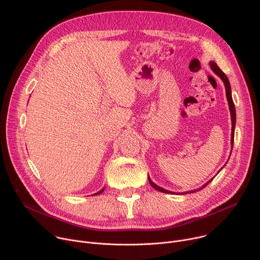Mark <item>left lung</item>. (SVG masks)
Masks as SVG:
<instances>
[{"label": "left lung", "instance_id": "left-lung-1", "mask_svg": "<svg viewBox=\"0 0 260 260\" xmlns=\"http://www.w3.org/2000/svg\"><path fill=\"white\" fill-rule=\"evenodd\" d=\"M209 64H210V67H211L212 71L216 74V75H217L218 77H220V79H221L222 81H223L224 86H225L226 99H228V102H229V107H230V111H231V117H232V138H231V143H232V150H233V146H234V138H235V127H236V108H235V104H234L233 96H232L231 83H230L229 78L226 77L225 74L219 69V67L216 64V62H214V61H210V62H209ZM218 173H219V172H218ZM213 179H214V177H213L211 180H209L207 183H205L202 187H200V188H198V189H193V190H191V191H186V192H173V191L167 190V189H165V188H162V187L158 186V185H156L154 182H152V180L150 179V177L148 176V181H149L150 185H151V186H152L154 189H156V190H158V191H160V192L170 193V194H186V193H193V192H196V191H199V190H201V189L205 188V187L207 186V185H208V184H209Z\"/></svg>", "mask_w": 260, "mask_h": 260}]
</instances>
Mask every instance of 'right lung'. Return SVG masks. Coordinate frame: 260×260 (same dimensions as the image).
<instances>
[{"mask_svg": "<svg viewBox=\"0 0 260 260\" xmlns=\"http://www.w3.org/2000/svg\"><path fill=\"white\" fill-rule=\"evenodd\" d=\"M104 189H105V187H104V188H102V189H101V190H100V191H98V192H96V193H94V194H93V196H98V194H101V193H102V192H103V191H104Z\"/></svg>", "mask_w": 260, "mask_h": 260, "instance_id": "right-lung-1", "label": "right lung"}]
</instances>
